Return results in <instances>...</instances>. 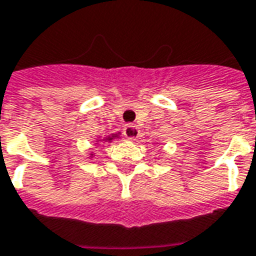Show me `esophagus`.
Segmentation results:
<instances>
[{"label":"esophagus","instance_id":"34e87169","mask_svg":"<svg viewBox=\"0 0 256 256\" xmlns=\"http://www.w3.org/2000/svg\"><path fill=\"white\" fill-rule=\"evenodd\" d=\"M123 133H124V137L128 138V140H136L140 136V130L136 124H128L124 130H123Z\"/></svg>","mask_w":256,"mask_h":256}]
</instances>
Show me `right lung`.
Here are the masks:
<instances>
[{
	"label": "right lung",
	"mask_w": 256,
	"mask_h": 256,
	"mask_svg": "<svg viewBox=\"0 0 256 256\" xmlns=\"http://www.w3.org/2000/svg\"><path fill=\"white\" fill-rule=\"evenodd\" d=\"M110 140H111V138H110Z\"/></svg>",
	"instance_id": "add662e5"
}]
</instances>
